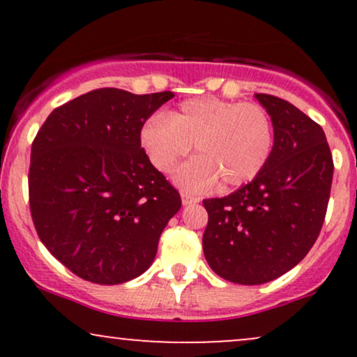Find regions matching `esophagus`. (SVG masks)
<instances>
[{
  "label": "esophagus",
  "mask_w": 357,
  "mask_h": 357,
  "mask_svg": "<svg viewBox=\"0 0 357 357\" xmlns=\"http://www.w3.org/2000/svg\"><path fill=\"white\" fill-rule=\"evenodd\" d=\"M181 202H183L184 206H188V204L198 203V202H199V198H196V196L188 195V192H181Z\"/></svg>",
  "instance_id": "34e87169"
}]
</instances>
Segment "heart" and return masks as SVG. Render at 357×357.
I'll return each instance as SVG.
<instances>
[{
  "label": "heart",
  "mask_w": 357,
  "mask_h": 357,
  "mask_svg": "<svg viewBox=\"0 0 357 357\" xmlns=\"http://www.w3.org/2000/svg\"><path fill=\"white\" fill-rule=\"evenodd\" d=\"M192 142L198 155L178 171L190 191L215 186L236 188L252 181L268 162L273 124L267 109L253 102L195 97L171 110L154 114L141 129V144L151 165L169 173L186 158Z\"/></svg>",
  "instance_id": "b5f03b06"
}]
</instances>
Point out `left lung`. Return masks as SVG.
Masks as SVG:
<instances>
[{"label": "left lung", "instance_id": "1", "mask_svg": "<svg viewBox=\"0 0 357 357\" xmlns=\"http://www.w3.org/2000/svg\"><path fill=\"white\" fill-rule=\"evenodd\" d=\"M273 124L268 162L252 183L225 198L203 199V252L216 275L258 285L284 275L321 233L334 162L322 127L296 105L255 93Z\"/></svg>", "mask_w": 357, "mask_h": 357}]
</instances>
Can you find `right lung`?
<instances>
[{
    "label": "right lung",
    "mask_w": 357,
    "mask_h": 357,
    "mask_svg": "<svg viewBox=\"0 0 357 357\" xmlns=\"http://www.w3.org/2000/svg\"><path fill=\"white\" fill-rule=\"evenodd\" d=\"M166 92L97 89L56 107L31 144L28 196L35 230L70 272L117 285L153 264L181 208L176 188L141 147L144 122Z\"/></svg>",
    "instance_id": "right-lung-1"
}]
</instances>
